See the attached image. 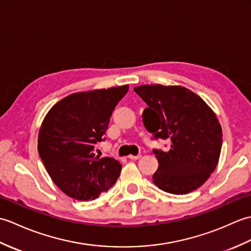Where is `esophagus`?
Wrapping results in <instances>:
<instances>
[{"instance_id": "esophagus-1", "label": "esophagus", "mask_w": 251, "mask_h": 251, "mask_svg": "<svg viewBox=\"0 0 251 251\" xmlns=\"http://www.w3.org/2000/svg\"><path fill=\"white\" fill-rule=\"evenodd\" d=\"M141 155H128V158L131 159V161H135V159H138Z\"/></svg>"}]
</instances>
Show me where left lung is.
<instances>
[{
  "label": "left lung",
  "instance_id": "left-lung-1",
  "mask_svg": "<svg viewBox=\"0 0 251 251\" xmlns=\"http://www.w3.org/2000/svg\"><path fill=\"white\" fill-rule=\"evenodd\" d=\"M135 93L148 104L143 125L152 139L170 141L168 151L153 149L158 168L153 183L172 194H188L209 178L219 161L222 130L212 110L188 88L142 85Z\"/></svg>",
  "mask_w": 251,
  "mask_h": 251
}]
</instances>
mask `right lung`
Here are the masks:
<instances>
[{"mask_svg": "<svg viewBox=\"0 0 251 251\" xmlns=\"http://www.w3.org/2000/svg\"><path fill=\"white\" fill-rule=\"evenodd\" d=\"M128 85L68 96L47 113L39 132L40 157L62 192L78 201L95 200L115 183L122 165L96 156L110 117Z\"/></svg>", "mask_w": 251, "mask_h": 251, "instance_id": "right-lung-1", "label": "right lung"}]
</instances>
